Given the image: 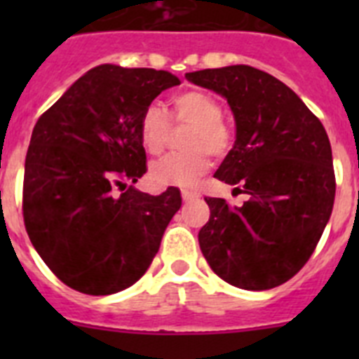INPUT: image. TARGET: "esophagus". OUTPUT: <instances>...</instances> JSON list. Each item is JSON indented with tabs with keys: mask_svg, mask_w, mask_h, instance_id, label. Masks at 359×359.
Returning <instances> with one entry per match:
<instances>
[{
	"mask_svg": "<svg viewBox=\"0 0 359 359\" xmlns=\"http://www.w3.org/2000/svg\"><path fill=\"white\" fill-rule=\"evenodd\" d=\"M196 192H190V190H182V198H183V201H192V199L196 198Z\"/></svg>",
	"mask_w": 359,
	"mask_h": 359,
	"instance_id": "1",
	"label": "esophagus"
}]
</instances>
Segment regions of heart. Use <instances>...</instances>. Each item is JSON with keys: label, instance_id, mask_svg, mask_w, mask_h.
Returning a JSON list of instances; mask_svg holds the SVG:
<instances>
[{"label": "heart", "instance_id": "1", "mask_svg": "<svg viewBox=\"0 0 359 359\" xmlns=\"http://www.w3.org/2000/svg\"><path fill=\"white\" fill-rule=\"evenodd\" d=\"M170 118L174 123H189L183 147L151 165V180L160 187H192L210 169L212 156H224L231 147V129L221 120L223 109L212 95L199 90L174 95ZM170 122L165 109L149 104L138 120V138L149 154H160L169 142Z\"/></svg>", "mask_w": 359, "mask_h": 359}]
</instances>
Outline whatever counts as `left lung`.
<instances>
[{"mask_svg": "<svg viewBox=\"0 0 359 359\" xmlns=\"http://www.w3.org/2000/svg\"><path fill=\"white\" fill-rule=\"evenodd\" d=\"M226 98L236 144L217 180L248 194L243 207L205 198L210 219L199 248L214 273L250 291L277 287L313 255L334 205V169L327 133L291 88L252 66L185 75Z\"/></svg>", "mask_w": 359, "mask_h": 359, "instance_id": "1", "label": "left lung"}]
</instances>
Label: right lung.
Returning <instances> with one entry per match:
<instances>
[{
  "label": "right lung",
  "mask_w": 359,
  "mask_h": 359,
  "mask_svg": "<svg viewBox=\"0 0 359 359\" xmlns=\"http://www.w3.org/2000/svg\"><path fill=\"white\" fill-rule=\"evenodd\" d=\"M177 84L163 69L100 65L37 120L25 160V226L66 286L118 293L147 271L160 250L182 196L133 187L147 170L138 120Z\"/></svg>",
  "instance_id": "add662e5"
}]
</instances>
